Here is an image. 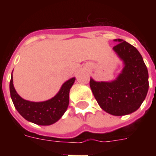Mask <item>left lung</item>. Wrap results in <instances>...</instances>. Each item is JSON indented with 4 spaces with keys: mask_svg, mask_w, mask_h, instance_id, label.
Masks as SVG:
<instances>
[{
    "mask_svg": "<svg viewBox=\"0 0 156 156\" xmlns=\"http://www.w3.org/2000/svg\"><path fill=\"white\" fill-rule=\"evenodd\" d=\"M114 41L118 42L113 50L123 61V69L112 82L90 78V87L103 110L114 116H125L138 110L145 100L149 88L148 71L136 48L121 39Z\"/></svg>",
    "mask_w": 156,
    "mask_h": 156,
    "instance_id": "8db88e82",
    "label": "left lung"
}]
</instances>
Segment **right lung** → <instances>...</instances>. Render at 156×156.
I'll list each match as a JSON object with an SVG mask.
<instances>
[{
	"instance_id": "obj_1",
	"label": "right lung",
	"mask_w": 156,
	"mask_h": 156,
	"mask_svg": "<svg viewBox=\"0 0 156 156\" xmlns=\"http://www.w3.org/2000/svg\"><path fill=\"white\" fill-rule=\"evenodd\" d=\"M75 81L72 78L61 86L53 98L43 102H30L21 97L13 87V76L9 83V91L13 105L23 118L40 126H50L58 121L69 105V90Z\"/></svg>"
}]
</instances>
